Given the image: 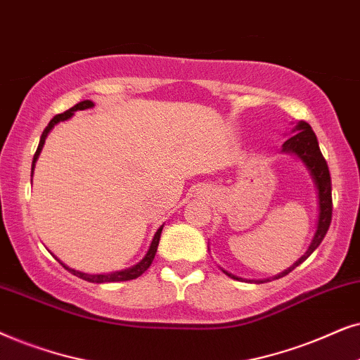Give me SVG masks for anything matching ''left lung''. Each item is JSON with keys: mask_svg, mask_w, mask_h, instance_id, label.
<instances>
[{"mask_svg": "<svg viewBox=\"0 0 360 360\" xmlns=\"http://www.w3.org/2000/svg\"><path fill=\"white\" fill-rule=\"evenodd\" d=\"M283 151L295 153L298 155L308 169L311 171V176H313L316 188H318V200H319V219H318V229H316V233L313 237V242L308 248V252L304 253L303 257L300 258L298 262L295 263L293 266H290L288 270L280 273L276 278L286 276L290 271H293L296 266L301 265L306 258H308L311 253H313L316 248L319 247V243L323 242L326 233H328V229L330 225V219H333V193H330V174L328 162H326L323 153L319 150L318 138H316L314 131L311 130V127L306 122H300L296 124L295 135L288 138L283 143ZM225 275L236 278V280H242V278H237L230 275L224 270ZM257 283H265V281H257Z\"/></svg>", "mask_w": 360, "mask_h": 360, "instance_id": "1", "label": "left lung"}]
</instances>
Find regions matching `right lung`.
<instances>
[{
	"label": "right lung",
	"instance_id": "obj_1",
	"mask_svg": "<svg viewBox=\"0 0 360 360\" xmlns=\"http://www.w3.org/2000/svg\"><path fill=\"white\" fill-rule=\"evenodd\" d=\"M92 107H94V102H90V100H84V102L74 105V107L67 110V112L56 115V117L51 120L49 124H47V127L44 128V131H42L39 146H37L36 155H34V158H32V169H34V162L37 161V158H39V153H41V150H42V146H44V141H46L47 133H49V131L52 130V128H54V124L59 123V122H64V120H67V118H70L72 115H74V112H77V110H85V108H92ZM161 230H162V227L158 229V232L155 233V238H153V242H151V245H150V250H148L146 257L143 258V260H141L140 263H138V265L131 266V268H127V270L107 273V275H87V273H80V271L72 270V268L65 266L64 263H62L60 260H57V262H59L60 265L65 268V270H69V271L72 273V275L82 278V280H85V281H90V283H115V281L135 280V278L141 276L143 273H145V271L148 270V268H150L153 260H155V255H156V250H158V243H160V237H161Z\"/></svg>",
	"mask_w": 360,
	"mask_h": 360
}]
</instances>
